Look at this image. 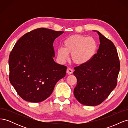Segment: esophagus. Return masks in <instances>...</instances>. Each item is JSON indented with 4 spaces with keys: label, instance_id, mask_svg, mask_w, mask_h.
Wrapping results in <instances>:
<instances>
[{
    "label": "esophagus",
    "instance_id": "esophagus-1",
    "mask_svg": "<svg viewBox=\"0 0 128 128\" xmlns=\"http://www.w3.org/2000/svg\"><path fill=\"white\" fill-rule=\"evenodd\" d=\"M73 72V70L72 69L70 68H68L67 69V73L68 74L70 75V74H72Z\"/></svg>",
    "mask_w": 128,
    "mask_h": 128
}]
</instances>
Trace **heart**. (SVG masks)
Here are the masks:
<instances>
[{
  "instance_id": "b5f03b06",
  "label": "heart",
  "mask_w": 128,
  "mask_h": 128,
  "mask_svg": "<svg viewBox=\"0 0 128 128\" xmlns=\"http://www.w3.org/2000/svg\"><path fill=\"white\" fill-rule=\"evenodd\" d=\"M64 48L57 50L58 59L61 62H66L71 54V59L77 65H83L88 62L96 54L98 42L92 37L80 34L69 36L64 42Z\"/></svg>"
}]
</instances>
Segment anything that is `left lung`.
<instances>
[{
	"mask_svg": "<svg viewBox=\"0 0 128 128\" xmlns=\"http://www.w3.org/2000/svg\"><path fill=\"white\" fill-rule=\"evenodd\" d=\"M100 45L94 57L86 64L74 68L77 85L74 94L84 105L102 103L115 88L120 69L116 48L111 40L98 31Z\"/></svg>",
	"mask_w": 128,
	"mask_h": 128,
	"instance_id": "obj_1",
	"label": "left lung"
}]
</instances>
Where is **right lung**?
Returning <instances> with one entry per match:
<instances>
[{
  "instance_id": "add662e5",
  "label": "right lung",
  "mask_w": 128,
  "mask_h": 128,
  "mask_svg": "<svg viewBox=\"0 0 128 128\" xmlns=\"http://www.w3.org/2000/svg\"><path fill=\"white\" fill-rule=\"evenodd\" d=\"M64 32L38 28L22 36L10 52V81L26 101L40 102L52 94L67 67L56 63L53 42Z\"/></svg>"
}]
</instances>
